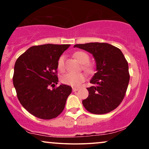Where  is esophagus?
Instances as JSON below:
<instances>
[{
  "label": "esophagus",
  "instance_id": "obj_1",
  "mask_svg": "<svg viewBox=\"0 0 149 149\" xmlns=\"http://www.w3.org/2000/svg\"><path fill=\"white\" fill-rule=\"evenodd\" d=\"M78 90H79L78 88H72V91H73V92H76V91H77Z\"/></svg>",
  "mask_w": 149,
  "mask_h": 149
}]
</instances>
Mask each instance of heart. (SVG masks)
Listing matches in <instances>:
<instances>
[{"mask_svg":"<svg viewBox=\"0 0 149 149\" xmlns=\"http://www.w3.org/2000/svg\"><path fill=\"white\" fill-rule=\"evenodd\" d=\"M74 56L81 63H82L83 69L88 74H93L95 72V66L92 63H88L90 57L88 54L82 51H78L74 52ZM64 60L65 57L63 55L61 56L57 61V68L60 71L64 70ZM86 77L84 73H66L61 77L62 83L65 85L72 86V87H79L83 82L85 81Z\"/></svg>","mask_w":149,"mask_h":149,"instance_id":"1","label":"heart"}]
</instances>
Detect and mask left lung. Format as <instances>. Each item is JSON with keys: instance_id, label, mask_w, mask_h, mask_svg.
<instances>
[{"instance_id": "1", "label": "left lung", "mask_w": 149, "mask_h": 149, "mask_svg": "<svg viewBox=\"0 0 149 149\" xmlns=\"http://www.w3.org/2000/svg\"><path fill=\"white\" fill-rule=\"evenodd\" d=\"M94 56L97 72L88 88L89 95L82 101L90 113L102 115L115 110L125 97L130 80L128 62L119 48L106 43L77 44Z\"/></svg>"}]
</instances>
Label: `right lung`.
I'll return each instance as SVG.
<instances>
[{
  "label": "right lung",
  "instance_id": "obj_1",
  "mask_svg": "<svg viewBox=\"0 0 149 149\" xmlns=\"http://www.w3.org/2000/svg\"><path fill=\"white\" fill-rule=\"evenodd\" d=\"M70 45H35L16 60L13 75L16 95L23 108L38 118H55L65 108L72 88L64 84L54 87L58 81L57 61Z\"/></svg>",
  "mask_w": 149,
  "mask_h": 149
}]
</instances>
